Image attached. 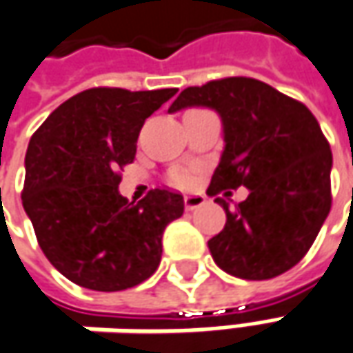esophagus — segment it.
Masks as SVG:
<instances>
[{
  "label": "esophagus",
  "instance_id": "1",
  "mask_svg": "<svg viewBox=\"0 0 353 353\" xmlns=\"http://www.w3.org/2000/svg\"><path fill=\"white\" fill-rule=\"evenodd\" d=\"M205 195H201V193H195V195H185V199H183V205H185V209L188 211H193V209H197L201 205H205Z\"/></svg>",
  "mask_w": 353,
  "mask_h": 353
}]
</instances>
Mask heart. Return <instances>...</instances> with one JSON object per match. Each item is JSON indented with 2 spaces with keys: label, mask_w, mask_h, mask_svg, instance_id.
<instances>
[{
  "label": "heart",
  "mask_w": 353,
  "mask_h": 353,
  "mask_svg": "<svg viewBox=\"0 0 353 353\" xmlns=\"http://www.w3.org/2000/svg\"><path fill=\"white\" fill-rule=\"evenodd\" d=\"M174 183H176V185H188L189 176L188 174H176V176H174Z\"/></svg>",
  "instance_id": "1"
}]
</instances>
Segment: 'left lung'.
Instances as JSON below:
<instances>
[{
    "label": "left lung",
    "mask_w": 353,
    "mask_h": 353,
    "mask_svg": "<svg viewBox=\"0 0 353 353\" xmlns=\"http://www.w3.org/2000/svg\"><path fill=\"white\" fill-rule=\"evenodd\" d=\"M193 105L214 109L225 130L207 193L250 191L234 209L214 199L226 213L225 228L209 240L214 263L250 281L285 274L309 252L332 207V152L319 121L307 105L244 76L188 88L168 111Z\"/></svg>",
    "instance_id": "1"
}]
</instances>
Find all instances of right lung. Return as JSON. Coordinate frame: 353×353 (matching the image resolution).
Wrapping results in <instances>:
<instances>
[{"label": "right lung", "mask_w": 353, "mask_h": 353, "mask_svg": "<svg viewBox=\"0 0 353 353\" xmlns=\"http://www.w3.org/2000/svg\"><path fill=\"white\" fill-rule=\"evenodd\" d=\"M176 93L92 88L54 109L31 137L21 199L44 256L70 281L123 291L158 270L164 228L183 214V197L152 189L128 203L119 183L144 121Z\"/></svg>", "instance_id": "add662e5"}]
</instances>
